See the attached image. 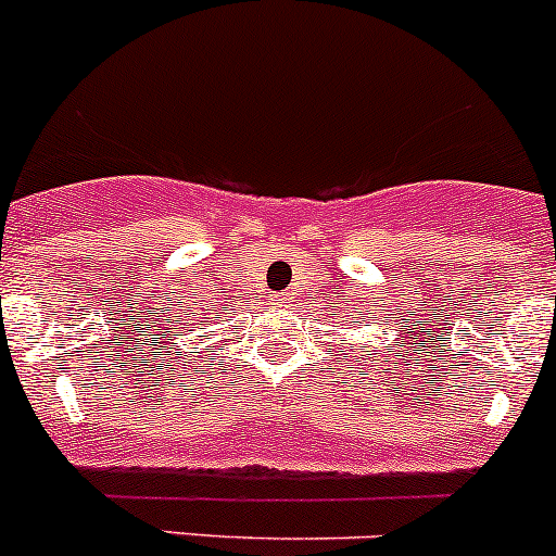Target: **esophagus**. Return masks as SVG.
I'll list each match as a JSON object with an SVG mask.
<instances>
[{
  "label": "esophagus",
  "instance_id": "esophagus-1",
  "mask_svg": "<svg viewBox=\"0 0 556 556\" xmlns=\"http://www.w3.org/2000/svg\"><path fill=\"white\" fill-rule=\"evenodd\" d=\"M289 294L287 292H278V294H273V305H287L289 303Z\"/></svg>",
  "mask_w": 556,
  "mask_h": 556
}]
</instances>
